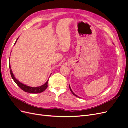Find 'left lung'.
I'll return each instance as SVG.
<instances>
[{
    "label": "left lung",
    "mask_w": 128,
    "mask_h": 128,
    "mask_svg": "<svg viewBox=\"0 0 128 128\" xmlns=\"http://www.w3.org/2000/svg\"><path fill=\"white\" fill-rule=\"evenodd\" d=\"M69 88H70V91H71V92H72V94H74V96H77V97H78V98H80V97H79V96H77L76 94H74V93L73 92V91H72V88H70V86H69Z\"/></svg>",
    "instance_id": "1"
}]
</instances>
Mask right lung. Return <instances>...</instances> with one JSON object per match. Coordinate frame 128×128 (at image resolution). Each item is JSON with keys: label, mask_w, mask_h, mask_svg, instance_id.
Segmentation results:
<instances>
[{"label": "right lung", "mask_w": 128, "mask_h": 128, "mask_svg": "<svg viewBox=\"0 0 128 128\" xmlns=\"http://www.w3.org/2000/svg\"><path fill=\"white\" fill-rule=\"evenodd\" d=\"M18 40V38L17 39L16 42H15L14 45H15V44H16ZM9 64H10V75H11L12 77V78L14 80L15 83H16L19 86V88H20L23 91H24L26 92L30 93V94H40V93L44 92L46 90V89L47 88L48 86V80L44 85H42V86H38V87H30V86H26V85H24V84H22V83L20 82L18 80L15 78V77L12 72V70L10 65V60L9 62Z\"/></svg>", "instance_id": "right-lung-1"}]
</instances>
